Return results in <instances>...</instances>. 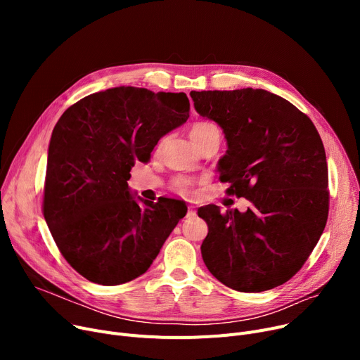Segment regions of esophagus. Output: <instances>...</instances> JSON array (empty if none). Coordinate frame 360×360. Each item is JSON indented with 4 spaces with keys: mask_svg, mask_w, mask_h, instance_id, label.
I'll return each instance as SVG.
<instances>
[{
    "mask_svg": "<svg viewBox=\"0 0 360 360\" xmlns=\"http://www.w3.org/2000/svg\"><path fill=\"white\" fill-rule=\"evenodd\" d=\"M195 216V209L193 205H188V212H186V217H194Z\"/></svg>",
    "mask_w": 360,
    "mask_h": 360,
    "instance_id": "1",
    "label": "esophagus"
}]
</instances>
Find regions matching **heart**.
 Masks as SVG:
<instances>
[{"label":"heart","mask_w":360,"mask_h":360,"mask_svg":"<svg viewBox=\"0 0 360 360\" xmlns=\"http://www.w3.org/2000/svg\"><path fill=\"white\" fill-rule=\"evenodd\" d=\"M219 131L216 125L210 124V122H198L195 124L193 128H191V140L195 143L204 137H207L209 134H212V132H216ZM194 179L190 178V176H184V175H179V176H175L172 181H170V190H172L175 194L178 195H182V197H188L191 195L193 190H194Z\"/></svg>","instance_id":"b5f03b06"}]
</instances>
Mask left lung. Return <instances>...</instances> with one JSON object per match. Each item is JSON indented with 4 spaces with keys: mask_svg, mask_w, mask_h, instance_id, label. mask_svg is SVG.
Here are the masks:
<instances>
[{
    "mask_svg": "<svg viewBox=\"0 0 360 360\" xmlns=\"http://www.w3.org/2000/svg\"><path fill=\"white\" fill-rule=\"evenodd\" d=\"M201 117L228 141L219 162L229 195L245 213L198 209L209 224L201 255L209 271L238 292L258 293L290 280L324 232L330 193L323 140L308 115L262 89L191 91Z\"/></svg>",
    "mask_w": 360,
    "mask_h": 360,
    "instance_id": "1",
    "label": "left lung"
}]
</instances>
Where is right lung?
<instances>
[{"instance_id":"1","label":"right lung","mask_w":360,"mask_h":360,"mask_svg":"<svg viewBox=\"0 0 360 360\" xmlns=\"http://www.w3.org/2000/svg\"><path fill=\"white\" fill-rule=\"evenodd\" d=\"M185 93L113 87L71 105L48 150L42 212L70 266L89 281L115 286L144 274L185 216L176 200L129 194V170L186 122Z\"/></svg>"}]
</instances>
